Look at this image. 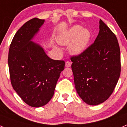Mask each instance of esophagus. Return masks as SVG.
<instances>
[{
    "label": "esophagus",
    "instance_id": "34e87169",
    "mask_svg": "<svg viewBox=\"0 0 127 127\" xmlns=\"http://www.w3.org/2000/svg\"><path fill=\"white\" fill-rule=\"evenodd\" d=\"M71 64H72V63L70 62H69V61L66 62H65V67H70V66H71Z\"/></svg>",
    "mask_w": 127,
    "mask_h": 127
}]
</instances>
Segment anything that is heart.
Returning <instances> with one entry per match:
<instances>
[{
    "instance_id": "1",
    "label": "heart",
    "mask_w": 127,
    "mask_h": 127,
    "mask_svg": "<svg viewBox=\"0 0 127 127\" xmlns=\"http://www.w3.org/2000/svg\"><path fill=\"white\" fill-rule=\"evenodd\" d=\"M92 34L88 29L80 25H74L63 32L58 37V41L62 45L70 44L69 51L73 55H79L88 48Z\"/></svg>"
}]
</instances>
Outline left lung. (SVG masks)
Returning <instances> with one entry per match:
<instances>
[{"label": "left lung", "mask_w": 127, "mask_h": 127, "mask_svg": "<svg viewBox=\"0 0 127 127\" xmlns=\"http://www.w3.org/2000/svg\"><path fill=\"white\" fill-rule=\"evenodd\" d=\"M99 32L83 53L72 57L75 87L88 105L105 101L114 91L120 76V50L117 38L101 20Z\"/></svg>", "instance_id": "left-lung-1"}]
</instances>
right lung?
Here are the masks:
<instances>
[{"label": "right lung", "mask_w": 127, "mask_h": 127, "mask_svg": "<svg viewBox=\"0 0 127 127\" xmlns=\"http://www.w3.org/2000/svg\"><path fill=\"white\" fill-rule=\"evenodd\" d=\"M44 23L34 18L14 35L10 45L8 65L13 89L31 107H42L54 95L65 62L48 57L39 44L32 41Z\"/></svg>", "instance_id": "1"}]
</instances>
